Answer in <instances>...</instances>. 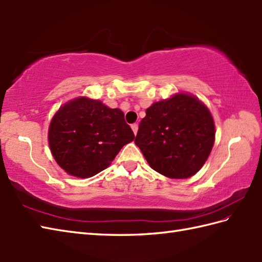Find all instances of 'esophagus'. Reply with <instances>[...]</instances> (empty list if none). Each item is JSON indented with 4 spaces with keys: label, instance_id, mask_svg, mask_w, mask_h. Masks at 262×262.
Returning <instances> with one entry per match:
<instances>
[{
    "label": "esophagus",
    "instance_id": "esophagus-1",
    "mask_svg": "<svg viewBox=\"0 0 262 262\" xmlns=\"http://www.w3.org/2000/svg\"><path fill=\"white\" fill-rule=\"evenodd\" d=\"M131 127H132V131H133V133H135V135H137L138 129H139V125H138L137 123H135V124H132V125H131Z\"/></svg>",
    "mask_w": 262,
    "mask_h": 262
}]
</instances>
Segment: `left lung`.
Returning a JSON list of instances; mask_svg holds the SVG:
<instances>
[{
  "label": "left lung",
  "mask_w": 262,
  "mask_h": 262,
  "mask_svg": "<svg viewBox=\"0 0 262 262\" xmlns=\"http://www.w3.org/2000/svg\"><path fill=\"white\" fill-rule=\"evenodd\" d=\"M214 120L193 95L179 94L146 110L136 144L149 166L169 178H188L205 164L214 144Z\"/></svg>",
  "instance_id": "8db88e82"
}]
</instances>
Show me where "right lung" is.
I'll return each mask as SVG.
<instances>
[{
    "instance_id": "add662e5",
    "label": "right lung",
    "mask_w": 262,
    "mask_h": 262,
    "mask_svg": "<svg viewBox=\"0 0 262 262\" xmlns=\"http://www.w3.org/2000/svg\"><path fill=\"white\" fill-rule=\"evenodd\" d=\"M135 135L120 108L78 97L52 118L48 141L57 164L67 173L89 178L104 170Z\"/></svg>"
}]
</instances>
